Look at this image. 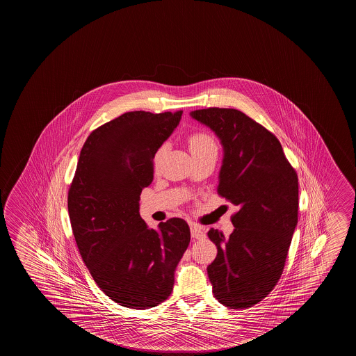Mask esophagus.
I'll use <instances>...</instances> for the list:
<instances>
[{
    "label": "esophagus",
    "instance_id": "34e87169",
    "mask_svg": "<svg viewBox=\"0 0 356 356\" xmlns=\"http://www.w3.org/2000/svg\"><path fill=\"white\" fill-rule=\"evenodd\" d=\"M190 229H191V237L193 238H202L204 236V229H202V227L197 226V225H191Z\"/></svg>",
    "mask_w": 356,
    "mask_h": 356
}]
</instances>
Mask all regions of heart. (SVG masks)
<instances>
[{"label": "heart", "mask_w": 356, "mask_h": 356, "mask_svg": "<svg viewBox=\"0 0 356 356\" xmlns=\"http://www.w3.org/2000/svg\"><path fill=\"white\" fill-rule=\"evenodd\" d=\"M188 146H190V150L193 152V155H197V154L207 152L211 149H216L215 141L211 138L210 135H207L206 133H195V134L191 135L188 138ZM163 150H165V146H161L154 155L152 166L155 170H158L159 166H160Z\"/></svg>", "instance_id": "b5f03b06"}]
</instances>
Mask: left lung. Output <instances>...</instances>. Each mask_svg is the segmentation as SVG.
Segmentation results:
<instances>
[{
  "label": "left lung",
  "instance_id": "1",
  "mask_svg": "<svg viewBox=\"0 0 356 356\" xmlns=\"http://www.w3.org/2000/svg\"><path fill=\"white\" fill-rule=\"evenodd\" d=\"M223 149L218 193L239 210L226 238L211 228L217 257L207 267L216 299L243 309L267 297L282 275L298 223V176L278 139L237 109L190 113Z\"/></svg>",
  "mask_w": 356,
  "mask_h": 356
}]
</instances>
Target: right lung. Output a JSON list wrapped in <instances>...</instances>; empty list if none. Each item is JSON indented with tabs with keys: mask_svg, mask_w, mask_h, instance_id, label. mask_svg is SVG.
<instances>
[{
	"mask_svg": "<svg viewBox=\"0 0 356 356\" xmlns=\"http://www.w3.org/2000/svg\"><path fill=\"white\" fill-rule=\"evenodd\" d=\"M182 111H129L88 136L68 193L70 225L83 262L111 300L133 309L168 299L190 243L181 218L147 227L139 201L154 179L152 159Z\"/></svg>",
	"mask_w": 356,
	"mask_h": 356,
	"instance_id": "obj_1",
	"label": "right lung"
}]
</instances>
